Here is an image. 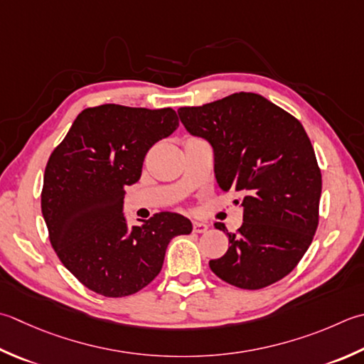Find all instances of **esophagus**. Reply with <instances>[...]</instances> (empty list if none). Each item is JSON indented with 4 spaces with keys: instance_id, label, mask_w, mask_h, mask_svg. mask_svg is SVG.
<instances>
[{
    "instance_id": "1",
    "label": "esophagus",
    "mask_w": 364,
    "mask_h": 364,
    "mask_svg": "<svg viewBox=\"0 0 364 364\" xmlns=\"http://www.w3.org/2000/svg\"><path fill=\"white\" fill-rule=\"evenodd\" d=\"M192 230H194L196 233H205L206 230H208V224L194 220V223H192Z\"/></svg>"
}]
</instances>
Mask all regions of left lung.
Segmentation results:
<instances>
[{"mask_svg":"<svg viewBox=\"0 0 364 364\" xmlns=\"http://www.w3.org/2000/svg\"><path fill=\"white\" fill-rule=\"evenodd\" d=\"M188 132L208 140L224 192L241 194L243 225L227 232L229 249L210 268L235 287L281 281L301 260L318 225L322 173L300 121L255 92L178 110ZM240 203V200H235Z\"/></svg>","mask_w":364,"mask_h":364,"instance_id":"1","label":"left lung"}]
</instances>
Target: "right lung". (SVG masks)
I'll use <instances>...</instances> for the list:
<instances>
[{
    "mask_svg": "<svg viewBox=\"0 0 364 364\" xmlns=\"http://www.w3.org/2000/svg\"><path fill=\"white\" fill-rule=\"evenodd\" d=\"M176 127L170 107H90L50 154L41 194L50 243L99 295L119 298L146 287L170 240L192 232L191 220L176 213H156L132 229L123 215L124 188L139 181L148 149Z\"/></svg>",
    "mask_w": 364,
    "mask_h": 364,
    "instance_id": "add662e5",
    "label": "right lung"
}]
</instances>
